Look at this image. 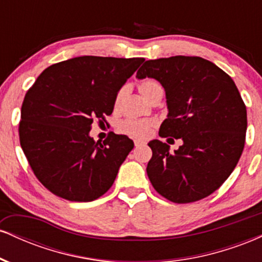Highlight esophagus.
I'll return each instance as SVG.
<instances>
[{
	"mask_svg": "<svg viewBox=\"0 0 262 262\" xmlns=\"http://www.w3.org/2000/svg\"><path fill=\"white\" fill-rule=\"evenodd\" d=\"M135 146H139V145H145V141L143 140H134Z\"/></svg>",
	"mask_w": 262,
	"mask_h": 262,
	"instance_id": "34e87169",
	"label": "esophagus"
}]
</instances>
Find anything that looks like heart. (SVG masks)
Listing matches in <instances>:
<instances>
[{
  "mask_svg": "<svg viewBox=\"0 0 262 262\" xmlns=\"http://www.w3.org/2000/svg\"><path fill=\"white\" fill-rule=\"evenodd\" d=\"M162 89L160 83L154 79H144L139 82V91L141 95L148 100L152 92L156 90ZM124 95V87H122L118 92H117L116 98H114V106L118 107L121 103V100ZM155 125V121L152 119H124V121L119 123L118 129L122 133L130 135L134 138H146L151 132V128Z\"/></svg>",
  "mask_w": 262,
  "mask_h": 262,
  "instance_id": "heart-1",
  "label": "heart"
}]
</instances>
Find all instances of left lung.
Wrapping results in <instances>:
<instances>
[{
  "mask_svg": "<svg viewBox=\"0 0 262 262\" xmlns=\"http://www.w3.org/2000/svg\"><path fill=\"white\" fill-rule=\"evenodd\" d=\"M138 79L158 80L169 114L159 135L182 139L173 152L155 139L148 173L152 187L175 203H191L223 185L242 156L248 127L246 107L228 74L200 56L148 60Z\"/></svg>",
  "mask_w": 262,
  "mask_h": 262,
  "instance_id": "left-lung-1",
  "label": "left lung"
}]
</instances>
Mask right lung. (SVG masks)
Instances as JSON below:
<instances>
[{
  "instance_id": "right-lung-1",
  "label": "right lung",
  "mask_w": 262,
  "mask_h": 262,
  "mask_svg": "<svg viewBox=\"0 0 262 262\" xmlns=\"http://www.w3.org/2000/svg\"><path fill=\"white\" fill-rule=\"evenodd\" d=\"M144 58L79 56L38 76L20 110L19 141L33 172L55 196L91 202L112 187L134 148L127 135L103 144L90 137L93 121L106 122L114 98Z\"/></svg>"
}]
</instances>
